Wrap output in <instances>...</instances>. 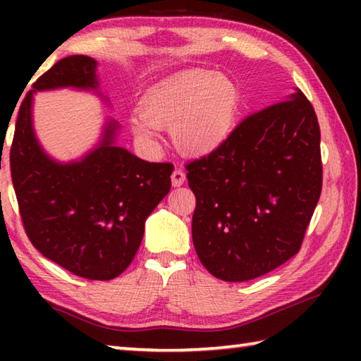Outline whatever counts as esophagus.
I'll return each instance as SVG.
<instances>
[{
    "label": "esophagus",
    "mask_w": 361,
    "mask_h": 361,
    "mask_svg": "<svg viewBox=\"0 0 361 361\" xmlns=\"http://www.w3.org/2000/svg\"><path fill=\"white\" fill-rule=\"evenodd\" d=\"M185 180H186L185 172H183L181 169H175L172 172V185L178 188L183 185V183H185Z\"/></svg>",
    "instance_id": "esophagus-1"
}]
</instances>
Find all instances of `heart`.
Instances as JSON below:
<instances>
[{"instance_id": "b5f03b06", "label": "heart", "mask_w": 361, "mask_h": 361, "mask_svg": "<svg viewBox=\"0 0 361 361\" xmlns=\"http://www.w3.org/2000/svg\"><path fill=\"white\" fill-rule=\"evenodd\" d=\"M239 111L240 90L232 79L216 71H188L145 97L130 130L140 142L152 143L154 127L170 129L176 148L202 156L231 137Z\"/></svg>"}]
</instances>
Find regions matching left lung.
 Segmentation results:
<instances>
[{"mask_svg": "<svg viewBox=\"0 0 361 361\" xmlns=\"http://www.w3.org/2000/svg\"><path fill=\"white\" fill-rule=\"evenodd\" d=\"M186 170L200 262L224 282L264 276L299 252L320 199L314 108L295 89L243 119L218 149Z\"/></svg>", "mask_w": 361, "mask_h": 361, "instance_id": "left-lung-1", "label": "left lung"}]
</instances>
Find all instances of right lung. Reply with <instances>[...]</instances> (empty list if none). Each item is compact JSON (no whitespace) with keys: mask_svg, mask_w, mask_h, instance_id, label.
<instances>
[{"mask_svg":"<svg viewBox=\"0 0 361 361\" xmlns=\"http://www.w3.org/2000/svg\"><path fill=\"white\" fill-rule=\"evenodd\" d=\"M97 60L71 56L36 79L23 99L11 148V175L30 242L78 277L111 280L130 264L145 221L172 186V164L146 162L116 145L119 124L108 119L95 148L60 162L33 127V95L71 87L103 100Z\"/></svg>","mask_w":361,"mask_h":361,"instance_id":"right-lung-1","label":"right lung"}]
</instances>
